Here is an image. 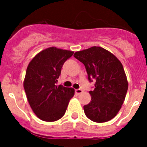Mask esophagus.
<instances>
[{"mask_svg": "<svg viewBox=\"0 0 147 147\" xmlns=\"http://www.w3.org/2000/svg\"><path fill=\"white\" fill-rule=\"evenodd\" d=\"M75 92H76V94L79 95V94H81V93H82L83 90H81V89H76V90H75Z\"/></svg>", "mask_w": 147, "mask_h": 147, "instance_id": "34e87169", "label": "esophagus"}]
</instances>
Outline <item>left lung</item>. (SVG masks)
<instances>
[{"label": "left lung", "instance_id": "1", "mask_svg": "<svg viewBox=\"0 0 147 147\" xmlns=\"http://www.w3.org/2000/svg\"><path fill=\"white\" fill-rule=\"evenodd\" d=\"M74 57L84 64L89 81H96L94 90L89 91L91 101L84 106L85 115L97 123L111 120L121 108L128 89L121 62L99 46L76 51Z\"/></svg>", "mask_w": 147, "mask_h": 147}]
</instances>
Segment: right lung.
<instances>
[{"instance_id":"right-lung-1","label":"right lung","mask_w":147,"mask_h":147,"mask_svg":"<svg viewBox=\"0 0 147 147\" xmlns=\"http://www.w3.org/2000/svg\"><path fill=\"white\" fill-rule=\"evenodd\" d=\"M74 51L50 47L29 62L23 81L30 107L40 119L55 121L65 115L74 89L57 85L64 62Z\"/></svg>"}]
</instances>
